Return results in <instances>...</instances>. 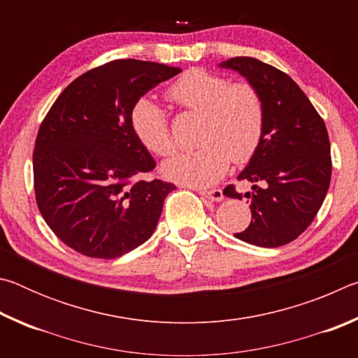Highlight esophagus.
<instances>
[{
	"instance_id": "1",
	"label": "esophagus",
	"mask_w": 358,
	"mask_h": 358,
	"mask_svg": "<svg viewBox=\"0 0 358 358\" xmlns=\"http://www.w3.org/2000/svg\"><path fill=\"white\" fill-rule=\"evenodd\" d=\"M201 194L205 199H208V201H211V202H221L224 199V194H222L221 189H210V191L202 189Z\"/></svg>"
}]
</instances>
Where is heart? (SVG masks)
<instances>
[{
    "label": "heart",
    "instance_id": "obj_1",
    "mask_svg": "<svg viewBox=\"0 0 358 358\" xmlns=\"http://www.w3.org/2000/svg\"><path fill=\"white\" fill-rule=\"evenodd\" d=\"M169 96L180 106L203 115L201 148L181 151L162 164V175L189 186L215 185L227 172L230 159L245 162L264 134V101L250 83L230 85L226 77L191 69L175 82ZM131 128L145 148L169 156L175 142L167 117L155 101L141 98L131 108Z\"/></svg>",
    "mask_w": 358,
    "mask_h": 358
}]
</instances>
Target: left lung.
Instances as JSON below:
<instances>
[{
    "instance_id": "1",
    "label": "left lung",
    "mask_w": 358,
    "mask_h": 358,
    "mask_svg": "<svg viewBox=\"0 0 358 358\" xmlns=\"http://www.w3.org/2000/svg\"><path fill=\"white\" fill-rule=\"evenodd\" d=\"M238 72L264 101V134L238 180L252 183L251 224L234 234L245 243L278 248L294 241L317 215L331 178L330 141L319 117L299 85L282 71L251 57L217 64ZM224 194L241 199L234 186Z\"/></svg>"
}]
</instances>
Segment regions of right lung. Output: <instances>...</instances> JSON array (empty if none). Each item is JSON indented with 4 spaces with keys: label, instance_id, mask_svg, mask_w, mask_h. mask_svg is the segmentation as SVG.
Returning a JSON list of instances; mask_svg holds the SVG:
<instances>
[{
    "label": "right lung",
    "instance_id": "add662e5",
    "mask_svg": "<svg viewBox=\"0 0 358 358\" xmlns=\"http://www.w3.org/2000/svg\"><path fill=\"white\" fill-rule=\"evenodd\" d=\"M175 66L115 59L66 87L42 121L33 153L42 217L72 250L115 259L143 245L175 185L138 180L156 162L131 128L136 101L180 74Z\"/></svg>",
    "mask_w": 358,
    "mask_h": 358
}]
</instances>
